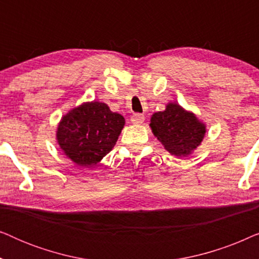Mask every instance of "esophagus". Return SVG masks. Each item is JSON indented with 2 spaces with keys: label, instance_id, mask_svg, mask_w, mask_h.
Wrapping results in <instances>:
<instances>
[{
  "label": "esophagus",
  "instance_id": "esophagus-1",
  "mask_svg": "<svg viewBox=\"0 0 259 259\" xmlns=\"http://www.w3.org/2000/svg\"><path fill=\"white\" fill-rule=\"evenodd\" d=\"M144 120H145V115L140 114V113H136V114L131 116V121H132V123H143Z\"/></svg>",
  "mask_w": 259,
  "mask_h": 259
}]
</instances>
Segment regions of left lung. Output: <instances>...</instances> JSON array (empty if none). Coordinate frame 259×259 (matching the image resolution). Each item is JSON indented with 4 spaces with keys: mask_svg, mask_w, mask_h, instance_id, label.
<instances>
[{
    "mask_svg": "<svg viewBox=\"0 0 259 259\" xmlns=\"http://www.w3.org/2000/svg\"><path fill=\"white\" fill-rule=\"evenodd\" d=\"M151 128L169 153L187 155L203 140L205 126L179 105L169 104L164 112L154 113Z\"/></svg>",
    "mask_w": 259,
    "mask_h": 259,
    "instance_id": "obj_1",
    "label": "left lung"
}]
</instances>
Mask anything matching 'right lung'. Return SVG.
<instances>
[{"label": "right lung", "instance_id": "add662e5", "mask_svg": "<svg viewBox=\"0 0 259 259\" xmlns=\"http://www.w3.org/2000/svg\"><path fill=\"white\" fill-rule=\"evenodd\" d=\"M123 125V116L106 104L88 102L63 116L56 137L66 155L79 166L91 167L112 151Z\"/></svg>", "mask_w": 259, "mask_h": 259}]
</instances>
